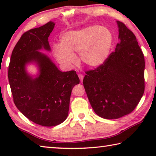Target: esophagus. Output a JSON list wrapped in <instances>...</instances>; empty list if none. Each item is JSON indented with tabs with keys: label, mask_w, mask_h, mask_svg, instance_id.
<instances>
[{
	"label": "esophagus",
	"mask_w": 156,
	"mask_h": 156,
	"mask_svg": "<svg viewBox=\"0 0 156 156\" xmlns=\"http://www.w3.org/2000/svg\"><path fill=\"white\" fill-rule=\"evenodd\" d=\"M78 77H79V78H80V82H83V78H84L83 75H82V74H78Z\"/></svg>",
	"instance_id": "34e87169"
}]
</instances>
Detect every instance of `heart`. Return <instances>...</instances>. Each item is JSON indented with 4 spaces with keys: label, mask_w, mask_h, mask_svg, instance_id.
<instances>
[{
    "label": "heart",
    "mask_w": 156,
    "mask_h": 156,
    "mask_svg": "<svg viewBox=\"0 0 156 156\" xmlns=\"http://www.w3.org/2000/svg\"><path fill=\"white\" fill-rule=\"evenodd\" d=\"M113 40V34L108 28L88 26L63 34L60 44L54 47V55L58 62L67 69L76 64L77 53L84 65L91 68L98 67L109 57Z\"/></svg>",
    "instance_id": "obj_1"
}]
</instances>
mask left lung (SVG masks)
Returning a JSON list of instances; mask_svg holds the SVG:
<instances>
[{
    "label": "left lung",
    "instance_id": "obj_1",
    "mask_svg": "<svg viewBox=\"0 0 156 156\" xmlns=\"http://www.w3.org/2000/svg\"><path fill=\"white\" fill-rule=\"evenodd\" d=\"M120 43L103 64L85 72L83 84L95 113L118 119L133 112L144 91L145 62L136 36L116 21Z\"/></svg>",
    "mask_w": 156,
    "mask_h": 156
}]
</instances>
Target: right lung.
<instances>
[{"label": "right lung", "mask_w": 156, "mask_h": 156, "mask_svg": "<svg viewBox=\"0 0 156 156\" xmlns=\"http://www.w3.org/2000/svg\"><path fill=\"white\" fill-rule=\"evenodd\" d=\"M54 25L49 21L23 34L13 49L8 70L15 105L29 120L44 126H56L66 120L72 89L80 83L76 71L62 72L39 51H51L48 37ZM30 63L39 69L36 77L26 69Z\"/></svg>", "instance_id": "right-lung-1"}]
</instances>
